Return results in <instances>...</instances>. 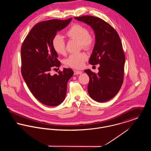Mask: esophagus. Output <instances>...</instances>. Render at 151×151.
<instances>
[{"mask_svg":"<svg viewBox=\"0 0 151 151\" xmlns=\"http://www.w3.org/2000/svg\"><path fill=\"white\" fill-rule=\"evenodd\" d=\"M82 73V72L81 71H78V70H74V75H78V74H81Z\"/></svg>","mask_w":151,"mask_h":151,"instance_id":"esophagus-1","label":"esophagus"}]
</instances>
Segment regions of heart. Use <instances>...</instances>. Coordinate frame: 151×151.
Segmentation results:
<instances>
[{"instance_id":"b5f03b06","label":"heart","mask_w":151,"mask_h":151,"mask_svg":"<svg viewBox=\"0 0 151 151\" xmlns=\"http://www.w3.org/2000/svg\"><path fill=\"white\" fill-rule=\"evenodd\" d=\"M66 36L70 40L78 41L80 47L88 50L92 46L94 39L92 35L88 32L86 28L79 24L72 25L66 32ZM52 46L55 52L59 55L65 53V41L60 35H56L52 40ZM87 59V55L84 52L70 55L65 60V65L74 68H82Z\"/></svg>"}]
</instances>
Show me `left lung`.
<instances>
[{
    "label": "left lung",
    "instance_id": "1",
    "mask_svg": "<svg viewBox=\"0 0 151 151\" xmlns=\"http://www.w3.org/2000/svg\"><path fill=\"white\" fill-rule=\"evenodd\" d=\"M90 26L95 35V43L89 60L92 65L99 64L95 74L86 70L89 77L88 92L98 102H104L116 95L123 82L125 56L116 31L106 22L91 16L74 17Z\"/></svg>",
    "mask_w": 151,
    "mask_h": 151
}]
</instances>
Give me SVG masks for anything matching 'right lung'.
<instances>
[{
  "label": "right lung",
  "instance_id": "1",
  "mask_svg": "<svg viewBox=\"0 0 151 151\" xmlns=\"http://www.w3.org/2000/svg\"><path fill=\"white\" fill-rule=\"evenodd\" d=\"M71 20L40 22L31 29L22 45V77L33 95L47 106H56L63 102L67 82L74 74L72 69L65 68L58 74L52 76L50 73L55 66L60 65L52 40Z\"/></svg>",
  "mask_w": 151,
  "mask_h": 151
}]
</instances>
